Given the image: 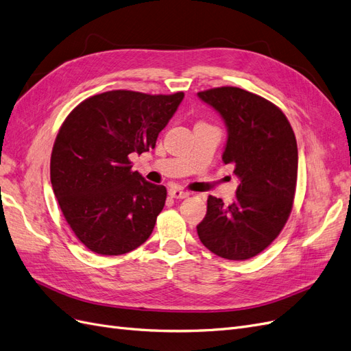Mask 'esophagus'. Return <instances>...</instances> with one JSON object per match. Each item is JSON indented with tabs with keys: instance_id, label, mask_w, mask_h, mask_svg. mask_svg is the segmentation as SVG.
Here are the masks:
<instances>
[{
	"instance_id": "esophagus-1",
	"label": "esophagus",
	"mask_w": 351,
	"mask_h": 351,
	"mask_svg": "<svg viewBox=\"0 0 351 351\" xmlns=\"http://www.w3.org/2000/svg\"><path fill=\"white\" fill-rule=\"evenodd\" d=\"M169 195H171L172 198H176V199H182L189 195V192L180 189V188H171L169 189Z\"/></svg>"
}]
</instances>
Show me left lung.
Segmentation results:
<instances>
[{
	"instance_id": "left-lung-1",
	"label": "left lung",
	"mask_w": 351,
	"mask_h": 351,
	"mask_svg": "<svg viewBox=\"0 0 351 351\" xmlns=\"http://www.w3.org/2000/svg\"><path fill=\"white\" fill-rule=\"evenodd\" d=\"M198 97L226 123L221 159L234 166L239 186L229 206L208 197L197 232L213 254L243 261L263 252L290 216L298 180L296 137L274 104L243 88H210Z\"/></svg>"
}]
</instances>
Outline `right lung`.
<instances>
[{"label": "right lung", "mask_w": 351, "mask_h": 351, "mask_svg": "<svg viewBox=\"0 0 351 351\" xmlns=\"http://www.w3.org/2000/svg\"><path fill=\"white\" fill-rule=\"evenodd\" d=\"M182 99V92L112 90L83 100L64 121L52 149L51 184L87 250L122 255L149 239L166 188L134 172L130 154L154 149Z\"/></svg>", "instance_id": "add662e5"}]
</instances>
